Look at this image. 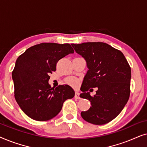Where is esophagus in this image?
Wrapping results in <instances>:
<instances>
[{
	"label": "esophagus",
	"instance_id": "34e87169",
	"mask_svg": "<svg viewBox=\"0 0 147 147\" xmlns=\"http://www.w3.org/2000/svg\"><path fill=\"white\" fill-rule=\"evenodd\" d=\"M74 98H76V99H78V100H79V99H80V98H80V94H79V93H78V92H76V94H75V96H74Z\"/></svg>",
	"mask_w": 147,
	"mask_h": 147
}]
</instances>
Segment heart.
<instances>
[{"instance_id":"b5f03b06","label":"heart","mask_w":147,"mask_h":147,"mask_svg":"<svg viewBox=\"0 0 147 147\" xmlns=\"http://www.w3.org/2000/svg\"><path fill=\"white\" fill-rule=\"evenodd\" d=\"M67 84H69V85L72 86L73 87H76V86H78V84H79L78 80L76 79V78H68V79L67 80Z\"/></svg>"}]
</instances>
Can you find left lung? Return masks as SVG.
<instances>
[{
	"label": "left lung",
	"instance_id": "8db88e82",
	"mask_svg": "<svg viewBox=\"0 0 147 147\" xmlns=\"http://www.w3.org/2000/svg\"><path fill=\"white\" fill-rule=\"evenodd\" d=\"M71 45L86 59L88 67L80 96L90 100L92 106L81 112L82 117L96 125L107 124L121 112L129 99V64L121 51L107 43L87 42ZM96 87V95L91 96L88 90Z\"/></svg>",
	"mask_w": 147,
	"mask_h": 147
}]
</instances>
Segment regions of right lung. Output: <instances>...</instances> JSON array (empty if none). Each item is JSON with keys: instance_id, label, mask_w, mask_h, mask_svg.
Returning a JSON list of instances; mask_svg holds the SVG:
<instances>
[{"instance_id": "obj_1", "label": "right lung", "mask_w": 147, "mask_h": 147, "mask_svg": "<svg viewBox=\"0 0 147 147\" xmlns=\"http://www.w3.org/2000/svg\"><path fill=\"white\" fill-rule=\"evenodd\" d=\"M74 52L69 43H42L17 58L12 72L15 98L29 117L37 121L52 119L61 111L63 102L75 95L67 84L54 88L48 83L58 61Z\"/></svg>"}]
</instances>
